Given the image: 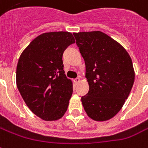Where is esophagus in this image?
Wrapping results in <instances>:
<instances>
[{"mask_svg": "<svg viewBox=\"0 0 148 148\" xmlns=\"http://www.w3.org/2000/svg\"><path fill=\"white\" fill-rule=\"evenodd\" d=\"M80 81V77H77L74 79V82H75V84H78Z\"/></svg>", "mask_w": 148, "mask_h": 148, "instance_id": "obj_1", "label": "esophagus"}]
</instances>
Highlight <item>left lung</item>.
<instances>
[{
    "mask_svg": "<svg viewBox=\"0 0 148 148\" xmlns=\"http://www.w3.org/2000/svg\"><path fill=\"white\" fill-rule=\"evenodd\" d=\"M86 64L89 92L81 97L85 112L96 121L115 116L134 81L132 62L125 49L100 31L73 33Z\"/></svg>",
    "mask_w": 148,
    "mask_h": 148,
    "instance_id": "8db88e82",
    "label": "left lung"
}]
</instances>
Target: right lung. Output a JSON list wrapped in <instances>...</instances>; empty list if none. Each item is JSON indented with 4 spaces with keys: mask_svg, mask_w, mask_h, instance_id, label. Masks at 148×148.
I'll return each mask as SVG.
<instances>
[{
    "mask_svg": "<svg viewBox=\"0 0 148 148\" xmlns=\"http://www.w3.org/2000/svg\"><path fill=\"white\" fill-rule=\"evenodd\" d=\"M74 42L71 32L43 33L19 58L16 86L29 109L42 119H59L68 109L73 86L64 74L62 56Z\"/></svg>",
    "mask_w": 148,
    "mask_h": 148,
    "instance_id": "obj_1",
    "label": "right lung"
}]
</instances>
